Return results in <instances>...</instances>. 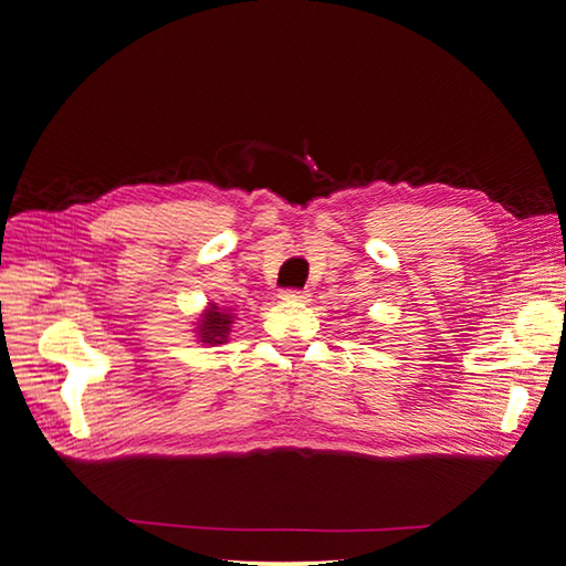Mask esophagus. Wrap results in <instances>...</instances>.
Masks as SVG:
<instances>
[{
	"instance_id": "esophagus-1",
	"label": "esophagus",
	"mask_w": 566,
	"mask_h": 566,
	"mask_svg": "<svg viewBox=\"0 0 566 566\" xmlns=\"http://www.w3.org/2000/svg\"><path fill=\"white\" fill-rule=\"evenodd\" d=\"M282 300L284 302H306V300H310V292H304V290H284L282 292Z\"/></svg>"
}]
</instances>
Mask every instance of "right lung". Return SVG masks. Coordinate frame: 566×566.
Listing matches in <instances>:
<instances>
[{
    "label": "right lung",
    "instance_id": "1",
    "mask_svg": "<svg viewBox=\"0 0 566 566\" xmlns=\"http://www.w3.org/2000/svg\"><path fill=\"white\" fill-rule=\"evenodd\" d=\"M234 324V314L227 306H217L214 302H209L199 319L195 322V334L197 342L207 344V347H217V344H227L229 332H232Z\"/></svg>",
    "mask_w": 566,
    "mask_h": 566
}]
</instances>
